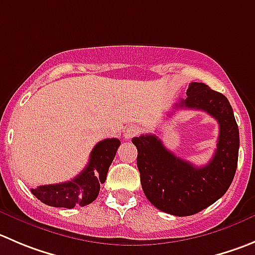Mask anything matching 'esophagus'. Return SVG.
<instances>
[{
  "label": "esophagus",
  "instance_id": "34e87169",
  "mask_svg": "<svg viewBox=\"0 0 255 255\" xmlns=\"http://www.w3.org/2000/svg\"><path fill=\"white\" fill-rule=\"evenodd\" d=\"M140 132H141V129H140L139 126L131 125V126H129V128L125 130V131H124V137H125V139H131V137L139 135Z\"/></svg>",
  "mask_w": 255,
  "mask_h": 255
}]
</instances>
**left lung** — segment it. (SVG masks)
Instances as JSON below:
<instances>
[{
    "mask_svg": "<svg viewBox=\"0 0 255 255\" xmlns=\"http://www.w3.org/2000/svg\"><path fill=\"white\" fill-rule=\"evenodd\" d=\"M175 109L202 110L219 124L217 150L204 166L175 156L156 135L132 139L137 149V169L142 190L154 207L176 217L202 212L222 198L238 165L239 129L229 101L203 82H191L186 99Z\"/></svg>",
    "mask_w": 255,
    "mask_h": 255,
    "instance_id": "8db88e82",
    "label": "left lung"
}]
</instances>
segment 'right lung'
Returning <instances> with one entry per match:
<instances>
[{
  "label": "right lung",
  "instance_id": "right-lung-1",
  "mask_svg": "<svg viewBox=\"0 0 255 255\" xmlns=\"http://www.w3.org/2000/svg\"><path fill=\"white\" fill-rule=\"evenodd\" d=\"M120 144V140L114 137L98 142L91 151L86 168L72 180L41 185L31 189V193L43 204L55 208L72 209L76 205L85 207L93 203L98 198L100 185L105 183L109 168Z\"/></svg>",
  "mask_w": 255,
  "mask_h": 255
}]
</instances>
